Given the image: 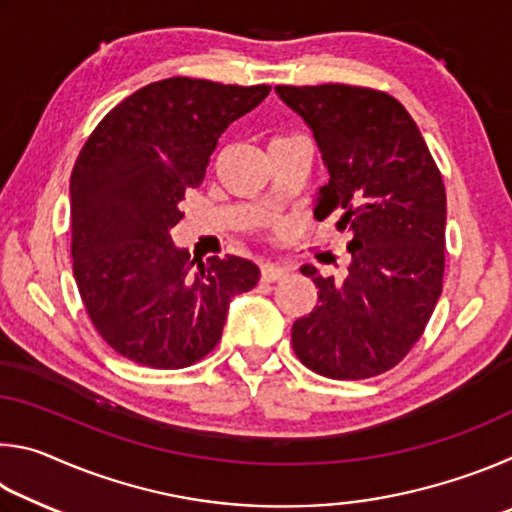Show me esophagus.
<instances>
[{
	"mask_svg": "<svg viewBox=\"0 0 512 512\" xmlns=\"http://www.w3.org/2000/svg\"><path fill=\"white\" fill-rule=\"evenodd\" d=\"M284 275H287V271H284L282 266H275V264H264L262 266V280L264 282H277V280H282Z\"/></svg>",
	"mask_w": 512,
	"mask_h": 512,
	"instance_id": "esophagus-1",
	"label": "esophagus"
}]
</instances>
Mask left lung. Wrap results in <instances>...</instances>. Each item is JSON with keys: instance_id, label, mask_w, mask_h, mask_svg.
I'll list each match as a JSON object with an SVG mask.
<instances>
[{"instance_id": "obj_1", "label": "left lung", "mask_w": 512, "mask_h": 512, "mask_svg": "<svg viewBox=\"0 0 512 512\" xmlns=\"http://www.w3.org/2000/svg\"><path fill=\"white\" fill-rule=\"evenodd\" d=\"M275 92L314 133L329 173L314 216L341 214L352 255L343 282L300 268L318 287V305L293 323V350L329 379L381 375L409 354L443 293V176L391 94L343 83Z\"/></svg>"}]
</instances>
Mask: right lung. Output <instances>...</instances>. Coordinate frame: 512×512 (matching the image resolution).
<instances>
[{"mask_svg":"<svg viewBox=\"0 0 512 512\" xmlns=\"http://www.w3.org/2000/svg\"><path fill=\"white\" fill-rule=\"evenodd\" d=\"M268 92L187 76L151 83L112 108L76 158L74 280L101 339L128 361L158 370L201 361L221 339L230 300L257 284L259 268L235 255L192 273L171 228L225 128Z\"/></svg>","mask_w":512,"mask_h":512,"instance_id":"1","label":"right lung"}]
</instances>
